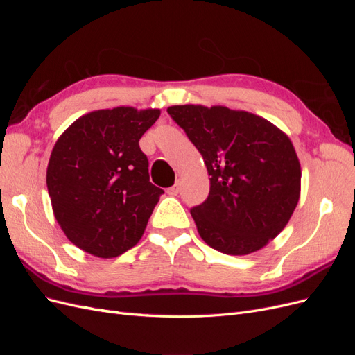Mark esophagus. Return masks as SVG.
<instances>
[{
    "mask_svg": "<svg viewBox=\"0 0 355 355\" xmlns=\"http://www.w3.org/2000/svg\"><path fill=\"white\" fill-rule=\"evenodd\" d=\"M167 194H168V196H178V194H179V180L176 182V184H175L173 187H170V188L167 189Z\"/></svg>",
    "mask_w": 355,
    "mask_h": 355,
    "instance_id": "obj_1",
    "label": "esophagus"
}]
</instances>
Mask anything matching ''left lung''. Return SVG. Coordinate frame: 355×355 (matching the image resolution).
Instances as JSON below:
<instances>
[{"label":"left lung","instance_id":"left-lung-1","mask_svg":"<svg viewBox=\"0 0 355 355\" xmlns=\"http://www.w3.org/2000/svg\"><path fill=\"white\" fill-rule=\"evenodd\" d=\"M202 155L207 198L191 209L201 239L227 254H249L275 239L295 211L300 164L290 139L263 118L225 106L167 108Z\"/></svg>","mask_w":355,"mask_h":355}]
</instances>
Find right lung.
Wrapping results in <instances>:
<instances>
[{
	"instance_id": "add662e5",
	"label": "right lung",
	"mask_w": 355,
	"mask_h": 355,
	"mask_svg": "<svg viewBox=\"0 0 355 355\" xmlns=\"http://www.w3.org/2000/svg\"><path fill=\"white\" fill-rule=\"evenodd\" d=\"M159 110L130 106L78 118L53 148L47 188L67 237L84 252L115 257L141 240L164 191L149 182L139 139Z\"/></svg>"
}]
</instances>
